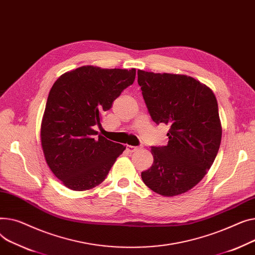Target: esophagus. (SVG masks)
<instances>
[{
    "mask_svg": "<svg viewBox=\"0 0 255 255\" xmlns=\"http://www.w3.org/2000/svg\"><path fill=\"white\" fill-rule=\"evenodd\" d=\"M142 147H143L142 145H140V146H131V145H128V146H127V149H128V150L129 152H133V151L138 150V149H140V148H142Z\"/></svg>",
    "mask_w": 255,
    "mask_h": 255,
    "instance_id": "obj_1",
    "label": "esophagus"
}]
</instances>
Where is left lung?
<instances>
[{
  "instance_id": "left-lung-1",
  "label": "left lung",
  "mask_w": 255,
  "mask_h": 255,
  "mask_svg": "<svg viewBox=\"0 0 255 255\" xmlns=\"http://www.w3.org/2000/svg\"><path fill=\"white\" fill-rule=\"evenodd\" d=\"M138 84L152 121L170 127L167 146H152L153 163L143 182L164 197L196 186L221 142L218 105L212 91L192 77L138 70Z\"/></svg>"
}]
</instances>
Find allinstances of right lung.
<instances>
[{
	"instance_id": "right-lung-1",
	"label": "right lung",
	"mask_w": 255,
	"mask_h": 255,
	"mask_svg": "<svg viewBox=\"0 0 255 255\" xmlns=\"http://www.w3.org/2000/svg\"><path fill=\"white\" fill-rule=\"evenodd\" d=\"M136 70L83 66L52 85L41 125L45 159L52 173L73 190L91 189L107 177L126 147L97 136L101 115L131 85Z\"/></svg>"
}]
</instances>
